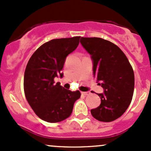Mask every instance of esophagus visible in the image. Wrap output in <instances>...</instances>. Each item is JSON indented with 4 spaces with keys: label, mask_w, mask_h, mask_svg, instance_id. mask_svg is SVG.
Wrapping results in <instances>:
<instances>
[{
    "label": "esophagus",
    "mask_w": 151,
    "mask_h": 151,
    "mask_svg": "<svg viewBox=\"0 0 151 151\" xmlns=\"http://www.w3.org/2000/svg\"><path fill=\"white\" fill-rule=\"evenodd\" d=\"M90 94H91V92H90V91H83V92H82V94H83V95H85V96L89 95Z\"/></svg>",
    "instance_id": "obj_1"
}]
</instances>
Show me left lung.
<instances>
[{"mask_svg": "<svg viewBox=\"0 0 151 151\" xmlns=\"http://www.w3.org/2000/svg\"><path fill=\"white\" fill-rule=\"evenodd\" d=\"M81 43L91 56L94 77L104 88L98 94L101 104L91 110L99 122L119 119L129 106L134 88V75L127 56L119 46L101 38H81Z\"/></svg>", "mask_w": 151, "mask_h": 151, "instance_id": "8db88e82", "label": "left lung"}]
</instances>
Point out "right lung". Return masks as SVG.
Instances as JSON below:
<instances>
[{
	"instance_id": "add662e5",
	"label": "right lung",
	"mask_w": 151,
	"mask_h": 151,
	"mask_svg": "<svg viewBox=\"0 0 151 151\" xmlns=\"http://www.w3.org/2000/svg\"><path fill=\"white\" fill-rule=\"evenodd\" d=\"M80 36L53 39L41 45L29 58L24 76V91L35 114L49 123L60 122L71 115L80 98L78 90L71 91L54 83L60 75L67 56L78 47Z\"/></svg>"
}]
</instances>
